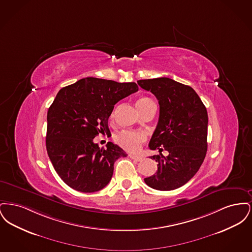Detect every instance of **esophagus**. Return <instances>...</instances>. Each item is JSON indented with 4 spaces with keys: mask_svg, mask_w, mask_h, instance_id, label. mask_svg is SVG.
<instances>
[{
    "mask_svg": "<svg viewBox=\"0 0 252 252\" xmlns=\"http://www.w3.org/2000/svg\"><path fill=\"white\" fill-rule=\"evenodd\" d=\"M128 157L132 158V159H134V160H136V161H141L142 159H143V158L141 156H137V155H132V154H129Z\"/></svg>",
    "mask_w": 252,
    "mask_h": 252,
    "instance_id": "esophagus-1",
    "label": "esophagus"
}]
</instances>
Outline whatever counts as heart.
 Returning <instances> with one entry per match:
<instances>
[{"label": "heart", "instance_id": "b5f03b06", "mask_svg": "<svg viewBox=\"0 0 252 252\" xmlns=\"http://www.w3.org/2000/svg\"><path fill=\"white\" fill-rule=\"evenodd\" d=\"M151 101L149 98H141L137 101L136 105H141ZM116 143L123 147L124 149L136 152L140 149L141 145L145 141V134L142 131H133V130H124L120 132L115 137Z\"/></svg>", "mask_w": 252, "mask_h": 252}]
</instances>
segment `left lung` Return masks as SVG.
I'll return each mask as SVG.
<instances>
[{
	"label": "left lung",
	"mask_w": 252,
	"mask_h": 252,
	"mask_svg": "<svg viewBox=\"0 0 252 252\" xmlns=\"http://www.w3.org/2000/svg\"><path fill=\"white\" fill-rule=\"evenodd\" d=\"M138 85L156 96L159 105L149 148L169 153L151 157L158 162V171L144 182L158 191L175 190L191 180L203 162L208 147L207 109L192 88L171 78L144 79Z\"/></svg>",
	"instance_id": "8db88e82"
}]
</instances>
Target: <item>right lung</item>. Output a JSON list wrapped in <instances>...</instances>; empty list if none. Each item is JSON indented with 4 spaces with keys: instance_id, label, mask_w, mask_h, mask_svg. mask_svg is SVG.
I'll list each match as a JSON object with an SVG mask.
<instances>
[{
    "instance_id": "add662e5",
    "label": "right lung",
    "mask_w": 252,
    "mask_h": 252,
    "mask_svg": "<svg viewBox=\"0 0 252 252\" xmlns=\"http://www.w3.org/2000/svg\"><path fill=\"white\" fill-rule=\"evenodd\" d=\"M139 90L134 82L119 83L86 77L60 90L47 113L46 149L56 172L68 186L83 192L106 187L113 165L126 153L108 142L107 148L94 143L108 133L114 105Z\"/></svg>"
}]
</instances>
